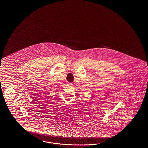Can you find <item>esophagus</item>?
I'll use <instances>...</instances> for the list:
<instances>
[{"label": "esophagus", "mask_w": 148, "mask_h": 148, "mask_svg": "<svg viewBox=\"0 0 148 148\" xmlns=\"http://www.w3.org/2000/svg\"><path fill=\"white\" fill-rule=\"evenodd\" d=\"M68 85L69 86H72L73 85V84L72 83H68Z\"/></svg>", "instance_id": "1"}]
</instances>
